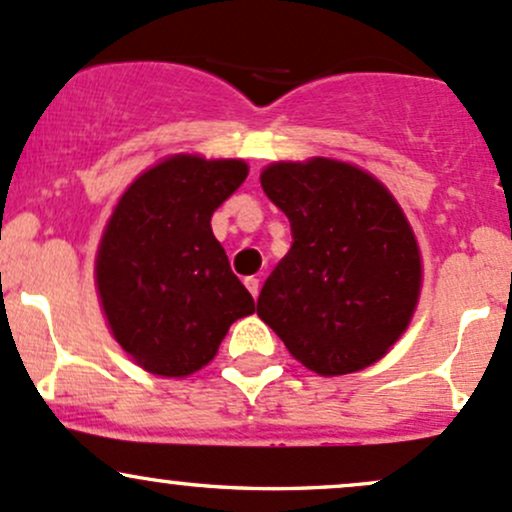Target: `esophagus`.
I'll return each mask as SVG.
<instances>
[{
	"instance_id": "34e87169",
	"label": "esophagus",
	"mask_w": 512,
	"mask_h": 512,
	"mask_svg": "<svg viewBox=\"0 0 512 512\" xmlns=\"http://www.w3.org/2000/svg\"><path fill=\"white\" fill-rule=\"evenodd\" d=\"M245 287H247V292L252 294V297H257V294H260V279L245 277Z\"/></svg>"
}]
</instances>
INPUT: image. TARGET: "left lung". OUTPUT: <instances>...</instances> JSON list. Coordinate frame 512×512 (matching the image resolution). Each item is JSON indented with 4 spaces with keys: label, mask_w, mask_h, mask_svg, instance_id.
<instances>
[{
    "label": "left lung",
    "mask_w": 512,
    "mask_h": 512,
    "mask_svg": "<svg viewBox=\"0 0 512 512\" xmlns=\"http://www.w3.org/2000/svg\"><path fill=\"white\" fill-rule=\"evenodd\" d=\"M262 191L289 218L292 247L262 284L257 316L319 375L363 370L417 306V240L387 188L331 159L272 164Z\"/></svg>",
    "instance_id": "1"
}]
</instances>
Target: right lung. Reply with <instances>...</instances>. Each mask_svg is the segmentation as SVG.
<instances>
[{
  "label": "right lung",
  "mask_w": 512,
  "mask_h": 512,
  "mask_svg": "<svg viewBox=\"0 0 512 512\" xmlns=\"http://www.w3.org/2000/svg\"><path fill=\"white\" fill-rule=\"evenodd\" d=\"M245 179L240 159L171 157L127 188L107 223L95 270L102 309L117 343L149 373H196L230 324L255 311L211 230Z\"/></svg>",
  "instance_id": "obj_1"
}]
</instances>
